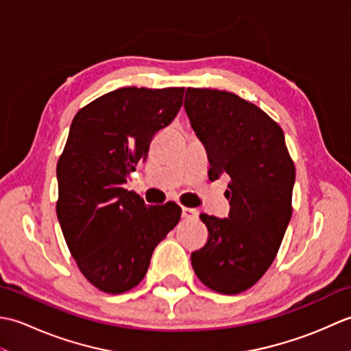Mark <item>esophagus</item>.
Masks as SVG:
<instances>
[{"instance_id":"34e87169","label":"esophagus","mask_w":351,"mask_h":351,"mask_svg":"<svg viewBox=\"0 0 351 351\" xmlns=\"http://www.w3.org/2000/svg\"><path fill=\"white\" fill-rule=\"evenodd\" d=\"M197 215H199V213H197V210H195V208H185V206H182V217L184 219H189V220L197 219Z\"/></svg>"}]
</instances>
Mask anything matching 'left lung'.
I'll return each instance as SVG.
<instances>
[{"label": "left lung", "mask_w": 351, "mask_h": 351, "mask_svg": "<svg viewBox=\"0 0 351 351\" xmlns=\"http://www.w3.org/2000/svg\"><path fill=\"white\" fill-rule=\"evenodd\" d=\"M184 108L210 160V180L228 173L226 219L200 215L208 241L191 265L208 288L238 294L253 287L276 258L293 214L295 169L280 126L229 92L187 88Z\"/></svg>", "instance_id": "obj_1"}]
</instances>
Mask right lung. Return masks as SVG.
Listing matches in <instances>:
<instances>
[{
  "mask_svg": "<svg viewBox=\"0 0 351 351\" xmlns=\"http://www.w3.org/2000/svg\"><path fill=\"white\" fill-rule=\"evenodd\" d=\"M182 96V87H123L73 117L57 164V219L81 273L104 293L137 287L154 249L181 219L175 202L146 205L122 185L181 110Z\"/></svg>",
  "mask_w": 351,
  "mask_h": 351,
  "instance_id": "obj_1",
  "label": "right lung"
}]
</instances>
